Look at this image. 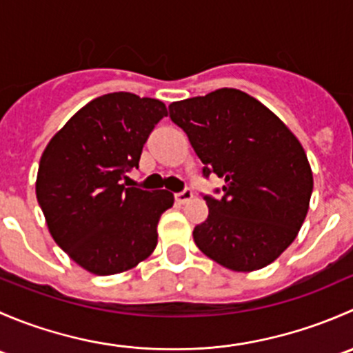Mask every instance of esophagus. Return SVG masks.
<instances>
[{
  "mask_svg": "<svg viewBox=\"0 0 353 353\" xmlns=\"http://www.w3.org/2000/svg\"><path fill=\"white\" fill-rule=\"evenodd\" d=\"M190 199H193V191L191 190H184L176 194V201L179 203V205H184V203H188Z\"/></svg>",
  "mask_w": 353,
  "mask_h": 353,
  "instance_id": "1",
  "label": "esophagus"
}]
</instances>
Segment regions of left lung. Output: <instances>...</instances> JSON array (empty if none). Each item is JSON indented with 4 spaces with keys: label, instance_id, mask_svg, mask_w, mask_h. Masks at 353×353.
<instances>
[{
    "label": "left lung",
    "instance_id": "8db88e82",
    "mask_svg": "<svg viewBox=\"0 0 353 353\" xmlns=\"http://www.w3.org/2000/svg\"><path fill=\"white\" fill-rule=\"evenodd\" d=\"M169 116L190 138L203 176L225 181L222 198L205 196L208 216L193 230L199 251L232 272L268 266L307 215L312 170L301 141L237 88L172 102Z\"/></svg>",
    "mask_w": 353,
    "mask_h": 353
}]
</instances>
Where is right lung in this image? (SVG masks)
Masks as SVG:
<instances>
[{"mask_svg": "<svg viewBox=\"0 0 353 353\" xmlns=\"http://www.w3.org/2000/svg\"><path fill=\"white\" fill-rule=\"evenodd\" d=\"M167 116L157 99L114 92L88 102L51 138L39 163L35 194L56 244L94 275H116L147 259L167 190L126 188L155 124Z\"/></svg>", "mask_w": 353, "mask_h": 353, "instance_id": "add662e5", "label": "right lung"}]
</instances>
